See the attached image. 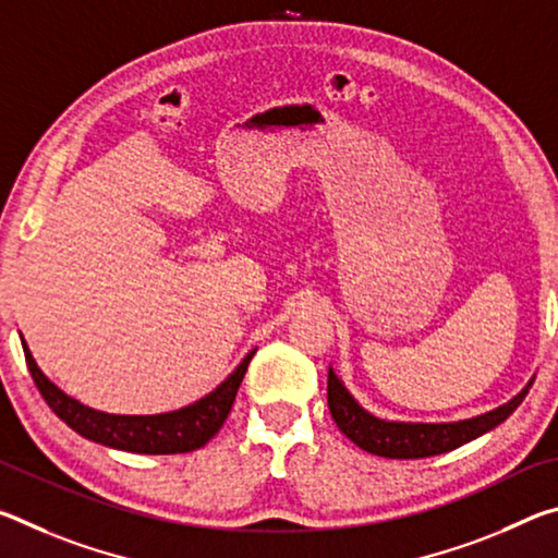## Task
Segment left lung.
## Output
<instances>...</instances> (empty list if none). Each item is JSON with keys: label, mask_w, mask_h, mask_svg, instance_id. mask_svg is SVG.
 I'll use <instances>...</instances> for the list:
<instances>
[{"label": "left lung", "mask_w": 558, "mask_h": 558, "mask_svg": "<svg viewBox=\"0 0 558 558\" xmlns=\"http://www.w3.org/2000/svg\"><path fill=\"white\" fill-rule=\"evenodd\" d=\"M534 379L519 391L512 401H507L495 411H487L475 418L456 421V423H405V421H384L374 413L362 409L354 396L344 389L339 376L329 366L327 374V403L335 423L344 436L366 452L379 458H430L440 452H450L465 442L475 440L483 433L497 428L509 413H514L524 396L532 389Z\"/></svg>", "instance_id": "1"}]
</instances>
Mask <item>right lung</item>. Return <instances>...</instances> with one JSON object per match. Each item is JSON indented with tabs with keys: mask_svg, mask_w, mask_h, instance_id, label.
I'll return each instance as SVG.
<instances>
[{
	"mask_svg": "<svg viewBox=\"0 0 558 558\" xmlns=\"http://www.w3.org/2000/svg\"><path fill=\"white\" fill-rule=\"evenodd\" d=\"M22 347L36 389H39L44 401L49 403V409L59 415L65 426H71L83 438L100 442V446L128 452H145V456H174V452H192L206 446L223 426L226 415L231 413L245 369H248L251 359L256 354V349L245 354L229 379L221 381L204 399L184 405V409L157 415H118L88 409L81 401L71 399L69 393H63L36 366L24 339Z\"/></svg>",
	"mask_w": 558,
	"mask_h": 558,
	"instance_id": "right-lung-1",
	"label": "right lung"
}]
</instances>
